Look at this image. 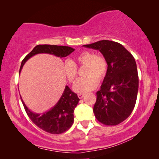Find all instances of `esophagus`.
I'll list each match as a JSON object with an SVG mask.
<instances>
[{
    "instance_id": "esophagus-1",
    "label": "esophagus",
    "mask_w": 159,
    "mask_h": 159,
    "mask_svg": "<svg viewBox=\"0 0 159 159\" xmlns=\"http://www.w3.org/2000/svg\"><path fill=\"white\" fill-rule=\"evenodd\" d=\"M83 97H84V94H78V98H79L80 99H82Z\"/></svg>"
}]
</instances>
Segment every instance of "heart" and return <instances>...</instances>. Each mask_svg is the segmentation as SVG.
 <instances>
[{"label":"heart","mask_w":159,"mask_h":159,"mask_svg":"<svg viewBox=\"0 0 159 159\" xmlns=\"http://www.w3.org/2000/svg\"><path fill=\"white\" fill-rule=\"evenodd\" d=\"M78 66H85L83 71V76L85 77L78 80L74 85V90L79 93L94 90L98 85L97 80L98 81L103 80L107 71V62L103 56L93 51H83L74 60L64 63V76L70 83H73L77 78Z\"/></svg>","instance_id":"b5f03b06"}]
</instances>
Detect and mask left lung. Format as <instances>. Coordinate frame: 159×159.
Wrapping results in <instances>:
<instances>
[{"instance_id": "left-lung-1", "label": "left lung", "mask_w": 159, "mask_h": 159, "mask_svg": "<svg viewBox=\"0 0 159 159\" xmlns=\"http://www.w3.org/2000/svg\"><path fill=\"white\" fill-rule=\"evenodd\" d=\"M84 47L98 50L108 68L93 112L98 121L105 125H117L129 116L136 103L138 74L133 56L120 43L100 40Z\"/></svg>"}]
</instances>
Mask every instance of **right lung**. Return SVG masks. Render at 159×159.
Wrapping results in <instances>:
<instances>
[{
    "instance_id": "1",
    "label": "right lung",
    "mask_w": 159,
    "mask_h": 159,
    "mask_svg": "<svg viewBox=\"0 0 159 159\" xmlns=\"http://www.w3.org/2000/svg\"><path fill=\"white\" fill-rule=\"evenodd\" d=\"M75 49L68 46L52 45H38L21 61L19 73L26 61L32 56L39 53H48L63 58L69 56ZM28 116L34 125L44 131L51 134H61L71 127L74 123V111L80 99L77 95L72 92L68 86L65 87L64 93L58 103L48 111L36 114L27 107L21 99Z\"/></svg>"
}]
</instances>
